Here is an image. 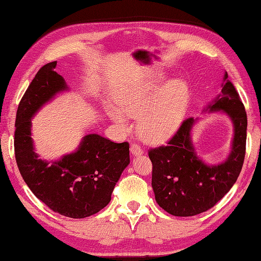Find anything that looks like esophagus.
<instances>
[{
	"label": "esophagus",
	"mask_w": 261,
	"mask_h": 261,
	"mask_svg": "<svg viewBox=\"0 0 261 261\" xmlns=\"http://www.w3.org/2000/svg\"><path fill=\"white\" fill-rule=\"evenodd\" d=\"M130 152L133 153L134 156H141V154L143 153V150H142V148L140 147L139 144L132 143V144H130Z\"/></svg>",
	"instance_id": "obj_1"
}]
</instances>
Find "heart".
<instances>
[{
  "label": "heart",
  "mask_w": 261,
  "mask_h": 261,
  "mask_svg": "<svg viewBox=\"0 0 261 261\" xmlns=\"http://www.w3.org/2000/svg\"><path fill=\"white\" fill-rule=\"evenodd\" d=\"M165 80L135 85L116 96V109L110 110V117L127 129L128 117H138V130L147 142H161L175 133L186 118L189 107V90L184 81Z\"/></svg>",
  "instance_id": "b5f03b06"
}]
</instances>
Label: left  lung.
<instances>
[{
  "mask_svg": "<svg viewBox=\"0 0 261 261\" xmlns=\"http://www.w3.org/2000/svg\"><path fill=\"white\" fill-rule=\"evenodd\" d=\"M223 81L221 94L204 111H220L232 122L231 150L225 162L208 165L197 156L191 141L194 118L186 119L166 145L149 150L154 198L172 216L193 217L213 207L234 186L243 166L248 118L227 72Z\"/></svg>",
  "mask_w": 261,
  "mask_h": 261,
  "instance_id": "8db88e82",
  "label": "left lung"
}]
</instances>
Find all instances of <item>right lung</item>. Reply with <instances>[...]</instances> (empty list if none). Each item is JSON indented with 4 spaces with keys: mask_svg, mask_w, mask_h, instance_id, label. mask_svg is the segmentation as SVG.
Here are the masks:
<instances>
[{
    "mask_svg": "<svg viewBox=\"0 0 261 261\" xmlns=\"http://www.w3.org/2000/svg\"><path fill=\"white\" fill-rule=\"evenodd\" d=\"M57 62L36 73L18 105L15 156L22 179L36 197L62 216L90 217L111 200L114 186L129 164L128 142L114 143L98 134L84 136L79 147L58 161H43L32 140V118L68 87L55 71Z\"/></svg>",
    "mask_w": 261,
    "mask_h": 261,
    "instance_id": "obj_1",
    "label": "right lung"
}]
</instances>
